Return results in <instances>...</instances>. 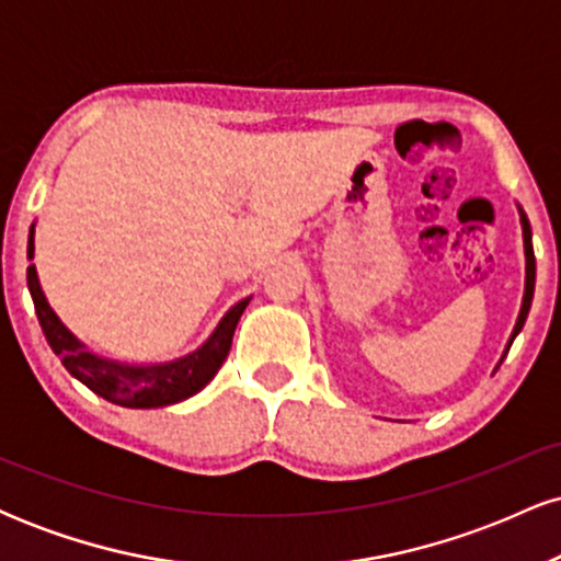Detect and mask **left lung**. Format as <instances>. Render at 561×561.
<instances>
[{"label": "left lung", "instance_id": "1", "mask_svg": "<svg viewBox=\"0 0 561 561\" xmlns=\"http://www.w3.org/2000/svg\"><path fill=\"white\" fill-rule=\"evenodd\" d=\"M517 210H519V224H523V242H525V295H523V306H519L517 324H514L512 337H508L506 351H504V356H501V362H504V358H506V353H508V347H512L514 337H517V334L523 332L525 319H527V313H530V306H533V293H536V253H533V231H530V221H527L525 210L519 208V205H517ZM501 362H499V364H501Z\"/></svg>", "mask_w": 561, "mask_h": 561}]
</instances>
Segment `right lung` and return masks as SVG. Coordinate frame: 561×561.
I'll return each instance as SVG.
<instances>
[{
  "label": "right lung",
  "instance_id": "1",
  "mask_svg": "<svg viewBox=\"0 0 561 561\" xmlns=\"http://www.w3.org/2000/svg\"><path fill=\"white\" fill-rule=\"evenodd\" d=\"M34 234L36 224H31L28 261H34ZM25 279H28V293L31 300H34L44 337H47L55 356H60L62 366L96 396L115 405H126V409H160V405L182 403L203 390L216 377V371L221 369L224 358L229 356L237 321H240L250 302V298L234 302L218 321L216 330L208 334V340L182 358L163 364H126L96 356L62 324L53 306H49L47 295H44L36 266H28Z\"/></svg>",
  "mask_w": 561,
  "mask_h": 561
}]
</instances>
